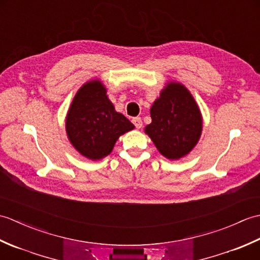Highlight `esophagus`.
<instances>
[{"label": "esophagus", "mask_w": 260, "mask_h": 260, "mask_svg": "<svg viewBox=\"0 0 260 260\" xmlns=\"http://www.w3.org/2000/svg\"><path fill=\"white\" fill-rule=\"evenodd\" d=\"M133 124L135 125V127L137 129H140L141 127H142V125H143V123H142V119H141V117H135V118H133Z\"/></svg>", "instance_id": "1"}]
</instances>
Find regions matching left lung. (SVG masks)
<instances>
[{
	"mask_svg": "<svg viewBox=\"0 0 260 260\" xmlns=\"http://www.w3.org/2000/svg\"><path fill=\"white\" fill-rule=\"evenodd\" d=\"M152 123L145 127L158 152L169 159L187 155L202 132V116L191 92L171 81L151 107Z\"/></svg>",
	"mask_w": 260,
	"mask_h": 260,
	"instance_id": "8db88e82",
	"label": "left lung"
}]
</instances>
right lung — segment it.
Masks as SVG:
<instances>
[{
  "mask_svg": "<svg viewBox=\"0 0 260 260\" xmlns=\"http://www.w3.org/2000/svg\"><path fill=\"white\" fill-rule=\"evenodd\" d=\"M106 93L99 80L86 82L77 91L66 118L70 143L82 156L92 161L107 156L118 137L135 127L116 112Z\"/></svg>",
  "mask_w": 260,
  "mask_h": 260,
  "instance_id": "1",
  "label": "right lung"
}]
</instances>
